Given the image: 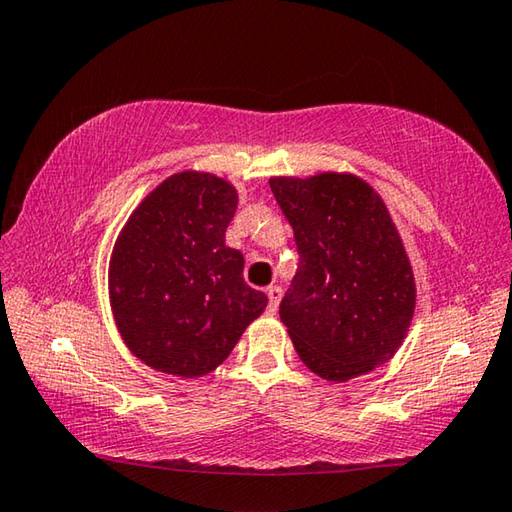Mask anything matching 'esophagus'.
Segmentation results:
<instances>
[{"label": "esophagus", "mask_w": 512, "mask_h": 512, "mask_svg": "<svg viewBox=\"0 0 512 512\" xmlns=\"http://www.w3.org/2000/svg\"><path fill=\"white\" fill-rule=\"evenodd\" d=\"M268 313L275 315L277 313V306H280V300H282V288L280 286H268Z\"/></svg>", "instance_id": "34e87169"}]
</instances>
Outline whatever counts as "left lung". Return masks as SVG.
Here are the masks:
<instances>
[{"label": "left lung", "mask_w": 512, "mask_h": 512, "mask_svg": "<svg viewBox=\"0 0 512 512\" xmlns=\"http://www.w3.org/2000/svg\"><path fill=\"white\" fill-rule=\"evenodd\" d=\"M268 183L300 250L280 304L297 356L331 383L385 365L416 309L412 262L385 201L351 172L271 176Z\"/></svg>", "instance_id": "obj_1"}]
</instances>
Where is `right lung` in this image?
Returning <instances> with one entry per match:
<instances>
[{
  "label": "right lung",
  "mask_w": 512,
  "mask_h": 512,
  "mask_svg": "<svg viewBox=\"0 0 512 512\" xmlns=\"http://www.w3.org/2000/svg\"><path fill=\"white\" fill-rule=\"evenodd\" d=\"M239 194L224 176L183 170L163 179L120 228L109 257V304L127 349L181 378L215 371L264 313L226 246Z\"/></svg>",
  "instance_id": "obj_1"
}]
</instances>
